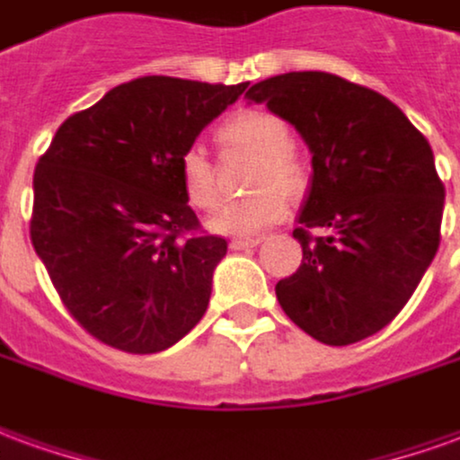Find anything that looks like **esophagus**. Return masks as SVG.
<instances>
[{
	"label": "esophagus",
	"mask_w": 460,
	"mask_h": 460,
	"mask_svg": "<svg viewBox=\"0 0 460 460\" xmlns=\"http://www.w3.org/2000/svg\"><path fill=\"white\" fill-rule=\"evenodd\" d=\"M261 239H231V249L234 252H243V249H253V246H259Z\"/></svg>",
	"instance_id": "1"
}]
</instances>
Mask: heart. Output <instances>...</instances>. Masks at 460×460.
I'll list each match as a JSON object with an SVG mask.
<instances>
[{"label": "heart", "instance_id": "heart-1", "mask_svg": "<svg viewBox=\"0 0 460 460\" xmlns=\"http://www.w3.org/2000/svg\"><path fill=\"white\" fill-rule=\"evenodd\" d=\"M219 141L229 149L256 154L249 174V197L231 199L214 208L208 229L224 236H253L271 226L286 214V195L298 194L306 186L304 166L291 152V134L286 124L269 111L246 109L226 119L219 129ZM179 184L189 204L211 208L219 199L217 169L204 149L189 146L179 156Z\"/></svg>", "mask_w": 460, "mask_h": 460}]
</instances>
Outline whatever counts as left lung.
Instances as JSON below:
<instances>
[{
    "label": "left lung",
    "instance_id": "obj_1",
    "mask_svg": "<svg viewBox=\"0 0 460 460\" xmlns=\"http://www.w3.org/2000/svg\"><path fill=\"white\" fill-rule=\"evenodd\" d=\"M246 99L288 121L314 154L294 229L304 259L276 284L279 304L321 343L374 336L406 306L441 243L446 189L431 144L386 96L336 74H279Z\"/></svg>",
    "mask_w": 460,
    "mask_h": 460
}]
</instances>
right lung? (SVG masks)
<instances>
[{"mask_svg":"<svg viewBox=\"0 0 460 460\" xmlns=\"http://www.w3.org/2000/svg\"><path fill=\"white\" fill-rule=\"evenodd\" d=\"M246 86L119 84L66 119L37 162L34 252L66 311L102 343L164 351L207 314L226 239L199 231L179 156Z\"/></svg>","mask_w":460,"mask_h":460,"instance_id":"add662e5","label":"right lung"}]
</instances>
